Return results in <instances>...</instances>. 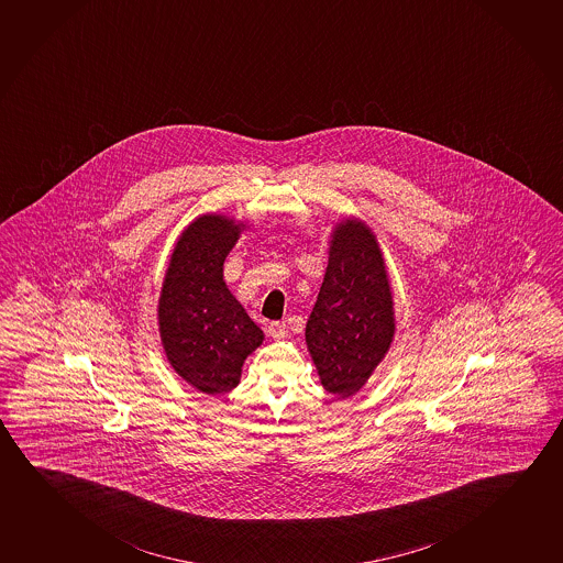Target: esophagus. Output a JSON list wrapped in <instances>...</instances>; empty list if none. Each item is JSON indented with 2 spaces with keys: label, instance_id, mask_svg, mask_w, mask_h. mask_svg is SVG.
<instances>
[{
  "label": "esophagus",
  "instance_id": "esophagus-1",
  "mask_svg": "<svg viewBox=\"0 0 563 563\" xmlns=\"http://www.w3.org/2000/svg\"><path fill=\"white\" fill-rule=\"evenodd\" d=\"M267 333H269L271 339H285L286 333H288V329H286L285 323H271L267 327Z\"/></svg>",
  "mask_w": 563,
  "mask_h": 563
}]
</instances>
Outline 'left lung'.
<instances>
[{
    "label": "left lung",
    "instance_id": "obj_1",
    "mask_svg": "<svg viewBox=\"0 0 563 563\" xmlns=\"http://www.w3.org/2000/svg\"><path fill=\"white\" fill-rule=\"evenodd\" d=\"M395 334L391 286L375 234L358 219L339 222L306 343L327 391L346 399L366 385Z\"/></svg>",
    "mask_w": 563,
    "mask_h": 563
}]
</instances>
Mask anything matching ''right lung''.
<instances>
[{"label":"right lung","mask_w":563,"mask_h":563,"mask_svg":"<svg viewBox=\"0 0 563 563\" xmlns=\"http://www.w3.org/2000/svg\"><path fill=\"white\" fill-rule=\"evenodd\" d=\"M245 229L224 214H201L172 252L158 300V327L176 374L207 395L240 384L244 360L263 331L222 280V265Z\"/></svg>","instance_id":"right-lung-1"}]
</instances>
